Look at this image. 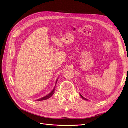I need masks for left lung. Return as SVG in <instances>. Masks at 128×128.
<instances>
[{"mask_svg": "<svg viewBox=\"0 0 128 128\" xmlns=\"http://www.w3.org/2000/svg\"><path fill=\"white\" fill-rule=\"evenodd\" d=\"M80 96H81V97H82L84 100H88L86 99V98H84V96H82L80 93Z\"/></svg>", "mask_w": 128, "mask_h": 128, "instance_id": "1", "label": "left lung"}]
</instances>
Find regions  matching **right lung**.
Returning a JSON list of instances; mask_svg holds the SVG:
<instances>
[{
    "mask_svg": "<svg viewBox=\"0 0 128 128\" xmlns=\"http://www.w3.org/2000/svg\"><path fill=\"white\" fill-rule=\"evenodd\" d=\"M58 79H57V80H56V83H57V82H58ZM56 86H54V88L53 89V90L49 93V94H48V95H46V96H44V97H43V98H39V99H38V100H37V101H40V100H47V99H49V98H50L53 94H54V92H55V91H56V90H55V88H56Z\"/></svg>",
    "mask_w": 128,
    "mask_h": 128,
    "instance_id": "right-lung-1",
    "label": "right lung"
}]
</instances>
